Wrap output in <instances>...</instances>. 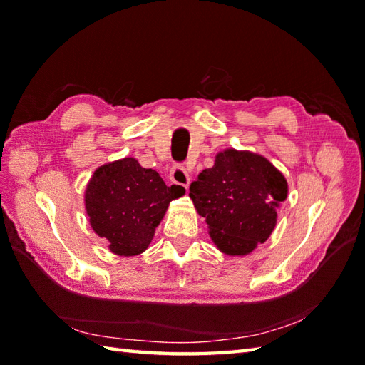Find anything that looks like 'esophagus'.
<instances>
[{
	"label": "esophagus",
	"mask_w": 365,
	"mask_h": 365,
	"mask_svg": "<svg viewBox=\"0 0 365 365\" xmlns=\"http://www.w3.org/2000/svg\"><path fill=\"white\" fill-rule=\"evenodd\" d=\"M169 178H170V182L180 185V187L188 188V185H190V175H188V173H187V169H185L183 166L177 165V166H174L173 169H170Z\"/></svg>",
	"instance_id": "34e87169"
}]
</instances>
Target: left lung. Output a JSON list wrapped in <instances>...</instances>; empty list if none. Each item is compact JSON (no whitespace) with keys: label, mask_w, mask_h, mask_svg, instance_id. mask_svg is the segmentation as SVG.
<instances>
[{"label":"left lung","mask_w":365,"mask_h":365,"mask_svg":"<svg viewBox=\"0 0 365 365\" xmlns=\"http://www.w3.org/2000/svg\"><path fill=\"white\" fill-rule=\"evenodd\" d=\"M287 191L285 177L267 158L227 149L191 183L190 197L215 245L229 255H245L271 235Z\"/></svg>","instance_id":"8db88e82"}]
</instances>
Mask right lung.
<instances>
[{
	"label": "right lung",
	"instance_id": "obj_1",
	"mask_svg": "<svg viewBox=\"0 0 365 365\" xmlns=\"http://www.w3.org/2000/svg\"><path fill=\"white\" fill-rule=\"evenodd\" d=\"M183 195L180 185L168 187L157 170L123 158L96 170L84 200L92 229L110 250L136 255L150 245L170 200Z\"/></svg>",
	"mask_w": 365,
	"mask_h": 365
}]
</instances>
